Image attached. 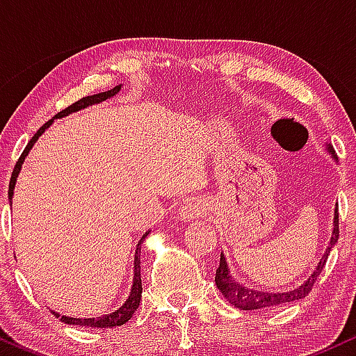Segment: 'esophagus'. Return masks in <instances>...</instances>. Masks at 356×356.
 Returning <instances> with one entry per match:
<instances>
[{"label":"esophagus","instance_id":"1","mask_svg":"<svg viewBox=\"0 0 356 356\" xmlns=\"http://www.w3.org/2000/svg\"><path fill=\"white\" fill-rule=\"evenodd\" d=\"M207 209H209V202L204 197H192L187 199L186 204L181 207V219L184 220H194L197 218L206 216Z\"/></svg>","mask_w":356,"mask_h":356}]
</instances>
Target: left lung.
<instances>
[{
    "label": "left lung",
    "instance_id": "8db88e82",
    "mask_svg": "<svg viewBox=\"0 0 356 356\" xmlns=\"http://www.w3.org/2000/svg\"><path fill=\"white\" fill-rule=\"evenodd\" d=\"M328 150L333 154L332 147H328ZM338 236H340V229H338V209H337L334 211L333 236H332V241H330L328 249H326L325 256L321 257L320 264L316 266V271L308 277V281L301 284L300 288L293 289V291L264 293V291H256V289L244 288L243 284L236 283V280H232V276L229 275V269H227L226 259H224L222 254H220L219 268L216 269V284H218V289L222 293L224 298L239 309H268V308H275V306L301 300V298L308 296V293L313 289V284L316 283L318 276H320L323 268H325L326 259H328V254L330 251H332V248L334 246V243L338 241Z\"/></svg>",
    "mask_w": 356,
    "mask_h": 356
}]
</instances>
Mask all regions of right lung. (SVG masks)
<instances>
[{
    "label": "right lung",
    "mask_w": 356,
    "mask_h": 356,
    "mask_svg": "<svg viewBox=\"0 0 356 356\" xmlns=\"http://www.w3.org/2000/svg\"><path fill=\"white\" fill-rule=\"evenodd\" d=\"M120 90V85H117V87H113L112 90H107V92H100V93H95V95H90V97H83V99H80L79 102H75V104H72L70 107H67L65 110H61V112L56 113L55 117L50 118V120L47 122V124L40 127L38 132L35 134L33 137H31V140L28 142V145L24 147L23 154L19 155L18 162H16L15 169H13V174H11V179H10V187H8V197H10V202H11V197H13V189H15V184H16V177H18L19 174V169H22V164L24 161V157H26L28 152H30V149L33 147V144L36 142V138H38L44 132V129H48L53 124V120L55 118H60V117H65L68 115V113L72 112H76V110H81L85 107H88V105H93V104H100V102L110 99V97H113L115 93ZM147 234L149 232H145L144 236H142V239L138 241L137 244V251H136V261H134V284H132V289H130V295H129V300L125 301L124 305L120 306V308L115 309L113 313L110 314H105V316H99V318H85V320H81V318H68V316H60L58 313L53 312L56 318H60L61 321L67 323V325H80V326H90V328H113V326H120V325H125L127 321L130 320V318L134 316V313L137 312L138 305H140V296H142V280H140V244L144 243Z\"/></svg>",
    "instance_id": "obj_1"
}]
</instances>
